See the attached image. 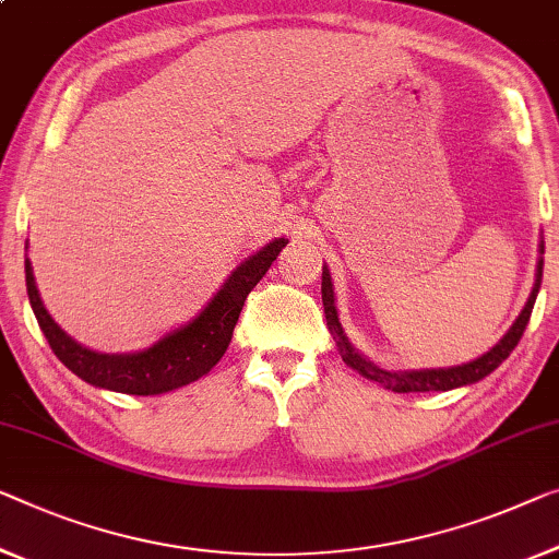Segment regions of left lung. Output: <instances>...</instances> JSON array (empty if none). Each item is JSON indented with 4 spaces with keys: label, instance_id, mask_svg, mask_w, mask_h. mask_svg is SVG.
<instances>
[{
    "label": "left lung",
    "instance_id": "obj_1",
    "mask_svg": "<svg viewBox=\"0 0 559 559\" xmlns=\"http://www.w3.org/2000/svg\"><path fill=\"white\" fill-rule=\"evenodd\" d=\"M539 253H545V246H539ZM539 283H543V258H539L537 265V281L535 288L524 304L522 313L518 316V321L512 323V329L499 338V344L489 348L487 354H481L479 359H474L469 364L462 366H452V369H421V371H386L381 366L366 361L364 356L356 352V348L348 344L344 329L338 323V311H336V298H333V283H331V273L326 265H323V276H321V298H323V313H326V326L331 331L333 341H336L341 356L344 361L361 373V377L377 381V384L386 386L396 394H409V391H449L456 386H466L474 384V381L485 379L492 373L499 364H502L507 356L514 352V346L520 344L524 329H527L532 308H535V298L539 294Z\"/></svg>",
    "mask_w": 559,
    "mask_h": 559
}]
</instances>
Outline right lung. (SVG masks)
Listing matches in <instances>:
<instances>
[{
  "mask_svg": "<svg viewBox=\"0 0 559 559\" xmlns=\"http://www.w3.org/2000/svg\"><path fill=\"white\" fill-rule=\"evenodd\" d=\"M286 243V238H276L258 253L248 255L193 321L138 354H97L80 346L47 313L35 286L29 258L24 261V276H27V296L39 329L67 369L99 389L153 396L193 384L223 359L248 294L265 276V271L271 269V263L276 261Z\"/></svg>",
  "mask_w": 559,
  "mask_h": 559,
  "instance_id": "1",
  "label": "right lung"
}]
</instances>
